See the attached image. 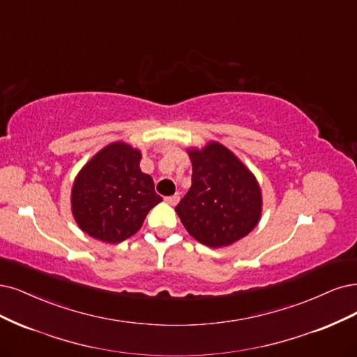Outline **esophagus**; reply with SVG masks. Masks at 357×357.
Masks as SVG:
<instances>
[{
	"label": "esophagus",
	"mask_w": 357,
	"mask_h": 357,
	"mask_svg": "<svg viewBox=\"0 0 357 357\" xmlns=\"http://www.w3.org/2000/svg\"><path fill=\"white\" fill-rule=\"evenodd\" d=\"M178 199H180L178 193H176V195H171V196H165V202H167V204H169V205H176V204L178 202Z\"/></svg>",
	"instance_id": "esophagus-1"
}]
</instances>
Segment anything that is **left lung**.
<instances>
[{
  "label": "left lung",
  "instance_id": "8db88e82",
  "mask_svg": "<svg viewBox=\"0 0 357 357\" xmlns=\"http://www.w3.org/2000/svg\"><path fill=\"white\" fill-rule=\"evenodd\" d=\"M189 153L192 186L176 206L183 226L211 248L247 236L261 214V192L254 176L218 143Z\"/></svg>",
  "mask_w": 357,
  "mask_h": 357
}]
</instances>
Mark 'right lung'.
<instances>
[{"instance_id": "add662e5", "label": "right lung", "mask_w": 357, "mask_h": 357, "mask_svg": "<svg viewBox=\"0 0 357 357\" xmlns=\"http://www.w3.org/2000/svg\"><path fill=\"white\" fill-rule=\"evenodd\" d=\"M140 158L131 146L114 143L78 174L72 189V213L90 236L109 243L126 241L162 201L152 177L142 173Z\"/></svg>"}]
</instances>
